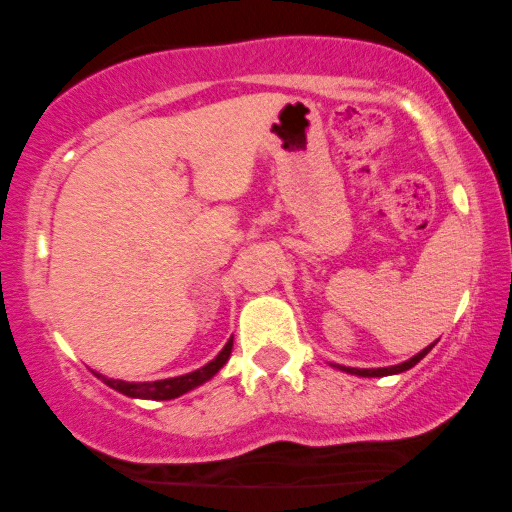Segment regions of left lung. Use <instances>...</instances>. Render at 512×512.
Here are the masks:
<instances>
[{
  "label": "left lung",
  "mask_w": 512,
  "mask_h": 512,
  "mask_svg": "<svg viewBox=\"0 0 512 512\" xmlns=\"http://www.w3.org/2000/svg\"><path fill=\"white\" fill-rule=\"evenodd\" d=\"M436 342H438V339H436ZM436 342H433V344H428L426 349H421L419 354H416V356H411L409 361H404V363H397V366H387V368H349V366H334V368L344 370V373L358 375V378H383V375H397V373H404V370L414 368L416 363H419L421 358H424V356L428 354V351H431L433 346H436Z\"/></svg>",
  "instance_id": "obj_1"
}]
</instances>
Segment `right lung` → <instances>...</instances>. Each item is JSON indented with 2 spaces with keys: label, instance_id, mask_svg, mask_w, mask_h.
Returning a JSON list of instances; mask_svg holds the SVG:
<instances>
[{
  "label": "right lung",
  "instance_id": "1",
  "mask_svg": "<svg viewBox=\"0 0 512 512\" xmlns=\"http://www.w3.org/2000/svg\"><path fill=\"white\" fill-rule=\"evenodd\" d=\"M233 351V337L228 339L226 346L216 354V358H211L207 366L192 370V373L178 375V378H166V380H151V383H127V380H115V378H105V375L96 373L98 378L103 380L105 385L113 387V390L122 392V395L134 397V399H175L185 392L195 390V387L204 385L207 380L214 378L219 370L226 366V361L231 358Z\"/></svg>",
  "mask_w": 512,
  "mask_h": 512
}]
</instances>
